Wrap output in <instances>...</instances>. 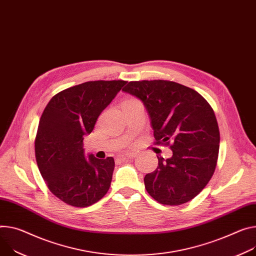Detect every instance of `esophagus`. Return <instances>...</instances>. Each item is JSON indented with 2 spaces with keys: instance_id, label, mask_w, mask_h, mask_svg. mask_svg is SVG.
<instances>
[{
  "instance_id": "esophagus-1",
  "label": "esophagus",
  "mask_w": 256,
  "mask_h": 256,
  "mask_svg": "<svg viewBox=\"0 0 256 256\" xmlns=\"http://www.w3.org/2000/svg\"><path fill=\"white\" fill-rule=\"evenodd\" d=\"M134 157V153H128V154H124L122 156V159H132Z\"/></svg>"
}]
</instances>
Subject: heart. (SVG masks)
<instances>
[{"mask_svg": "<svg viewBox=\"0 0 256 256\" xmlns=\"http://www.w3.org/2000/svg\"><path fill=\"white\" fill-rule=\"evenodd\" d=\"M128 101H132V100H128Z\"/></svg>", "mask_w": 256, "mask_h": 256, "instance_id": "b5f03b06", "label": "heart"}]
</instances>
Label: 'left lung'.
<instances>
[{
	"label": "left lung",
	"mask_w": 256,
	"mask_h": 256,
	"mask_svg": "<svg viewBox=\"0 0 256 256\" xmlns=\"http://www.w3.org/2000/svg\"><path fill=\"white\" fill-rule=\"evenodd\" d=\"M122 90L143 102L156 144L172 151L168 159L157 156V168L144 178L147 192L164 205L192 200L216 166L220 130L214 109L198 92L174 82H130Z\"/></svg>",
	"instance_id": "left-lung-1"
}]
</instances>
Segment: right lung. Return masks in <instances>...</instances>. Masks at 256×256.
I'll return each mask as SVG.
<instances>
[{
    "instance_id": "1",
    "label": "right lung",
    "mask_w": 256,
    "mask_h": 256,
    "mask_svg": "<svg viewBox=\"0 0 256 256\" xmlns=\"http://www.w3.org/2000/svg\"><path fill=\"white\" fill-rule=\"evenodd\" d=\"M126 84L86 82L55 95L46 106L34 141L38 168L49 190L74 207H88L110 188L114 159L84 155V136Z\"/></svg>"
}]
</instances>
